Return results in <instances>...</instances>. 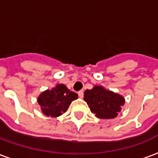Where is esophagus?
I'll use <instances>...</instances> for the list:
<instances>
[{"label": "esophagus", "instance_id": "1", "mask_svg": "<svg viewBox=\"0 0 158 158\" xmlns=\"http://www.w3.org/2000/svg\"><path fill=\"white\" fill-rule=\"evenodd\" d=\"M78 95L80 98H83V96H84V91L83 90H79V92H78Z\"/></svg>", "mask_w": 158, "mask_h": 158}]
</instances>
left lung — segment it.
I'll use <instances>...</instances> for the list:
<instances>
[{"mask_svg":"<svg viewBox=\"0 0 158 158\" xmlns=\"http://www.w3.org/2000/svg\"><path fill=\"white\" fill-rule=\"evenodd\" d=\"M84 100L95 116L101 119L116 118L125 103L123 96L102 85H95L91 89H86Z\"/></svg>","mask_w":158,"mask_h":158,"instance_id":"1","label":"left lung"}]
</instances>
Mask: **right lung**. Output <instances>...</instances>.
<instances>
[{
  "label": "right lung",
  "instance_id": "right-lung-1",
  "mask_svg": "<svg viewBox=\"0 0 158 158\" xmlns=\"http://www.w3.org/2000/svg\"><path fill=\"white\" fill-rule=\"evenodd\" d=\"M76 99H78V94L70 91L65 85L57 84L52 89L40 93L37 102L45 116L57 118L65 113L73 101Z\"/></svg>",
  "mask_w": 158,
  "mask_h": 158
}]
</instances>
